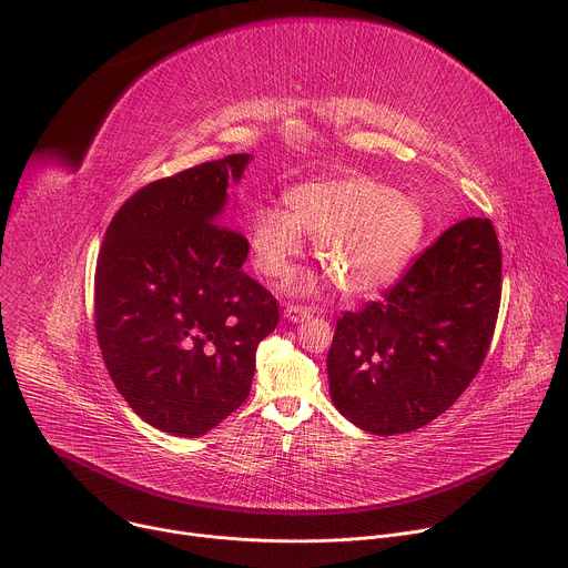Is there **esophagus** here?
Returning <instances> with one entry per match:
<instances>
[{
	"label": "esophagus",
	"instance_id": "obj_1",
	"mask_svg": "<svg viewBox=\"0 0 568 568\" xmlns=\"http://www.w3.org/2000/svg\"><path fill=\"white\" fill-rule=\"evenodd\" d=\"M312 314H314V307H307V305H287V307H285V316H287L290 321H294V323L305 321V318H310Z\"/></svg>",
	"mask_w": 568,
	"mask_h": 568
}]
</instances>
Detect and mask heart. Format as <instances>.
<instances>
[{
	"label": "heart",
	"mask_w": 568,
	"mask_h": 568,
	"mask_svg": "<svg viewBox=\"0 0 568 568\" xmlns=\"http://www.w3.org/2000/svg\"><path fill=\"white\" fill-rule=\"evenodd\" d=\"M303 235L337 287L366 296L399 276L425 235L420 204L368 178H333L294 186L285 211L261 206L250 222V250L261 274L287 278Z\"/></svg>",
	"instance_id": "1"
}]
</instances>
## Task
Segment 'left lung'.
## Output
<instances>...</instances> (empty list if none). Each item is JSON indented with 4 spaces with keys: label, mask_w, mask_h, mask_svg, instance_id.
Instances as JSON below:
<instances>
[{
    "label": "left lung",
    "mask_w": 568,
    "mask_h": 568,
    "mask_svg": "<svg viewBox=\"0 0 568 568\" xmlns=\"http://www.w3.org/2000/svg\"><path fill=\"white\" fill-rule=\"evenodd\" d=\"M501 303V247L488 217H467L427 247L382 301L344 312L328 353L331 397L375 436L445 414L476 377Z\"/></svg>",
    "instance_id": "1"
}]
</instances>
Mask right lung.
I'll return each mask as SVG.
<instances>
[{"mask_svg":"<svg viewBox=\"0 0 568 568\" xmlns=\"http://www.w3.org/2000/svg\"><path fill=\"white\" fill-rule=\"evenodd\" d=\"M252 154L139 189L112 217L94 278L105 368L148 425L195 438L247 399L278 303L242 272L250 242L226 226L229 182Z\"/></svg>","mask_w":568,"mask_h":568,"instance_id":"right-lung-1","label":"right lung"}]
</instances>
